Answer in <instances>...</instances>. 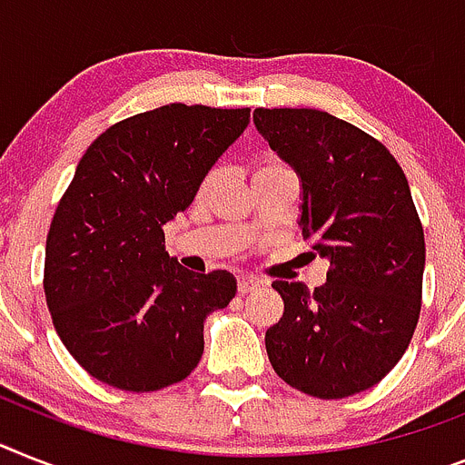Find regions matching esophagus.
<instances>
[{"label":"esophagus","mask_w":465,"mask_h":465,"mask_svg":"<svg viewBox=\"0 0 465 465\" xmlns=\"http://www.w3.org/2000/svg\"><path fill=\"white\" fill-rule=\"evenodd\" d=\"M255 288H260V281L251 279V276H241V279H239V292H241V295H245V292H252Z\"/></svg>","instance_id":"esophagus-1"}]
</instances>
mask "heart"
Segmentation results:
<instances>
[{"label":"heart","instance_id":"obj_1","mask_svg":"<svg viewBox=\"0 0 465 465\" xmlns=\"http://www.w3.org/2000/svg\"><path fill=\"white\" fill-rule=\"evenodd\" d=\"M267 170H286V167L281 165L279 160H272V158H269V160H264L262 165H260V170H257V173H267ZM217 177H220V170H210V173L205 174V179H203V186H201V189H203V191H208L210 186H213L214 182H217Z\"/></svg>","mask_w":465,"mask_h":465}]
</instances>
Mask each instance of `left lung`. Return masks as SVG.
<instances>
[{
  "label": "left lung",
  "mask_w": 465,
  "mask_h": 465,
  "mask_svg": "<svg viewBox=\"0 0 465 465\" xmlns=\"http://www.w3.org/2000/svg\"><path fill=\"white\" fill-rule=\"evenodd\" d=\"M252 123L295 170L300 229L329 260L326 283L274 281L283 317L264 335L291 388L322 400L383 381L420 314L425 241L409 182L388 148L314 108H257Z\"/></svg>",
  "instance_id": "8db88e82"
}]
</instances>
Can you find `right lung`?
Wrapping results in <instances>:
<instances>
[{
	"label": "right lung",
	"mask_w": 465,
	"mask_h": 465,
	"mask_svg": "<svg viewBox=\"0 0 465 465\" xmlns=\"http://www.w3.org/2000/svg\"><path fill=\"white\" fill-rule=\"evenodd\" d=\"M251 123V108L170 104L113 124L77 163L45 257L54 329L101 383L151 392L201 361L203 322L236 295L233 274H196L163 226Z\"/></svg>",
	"instance_id": "1"
}]
</instances>
